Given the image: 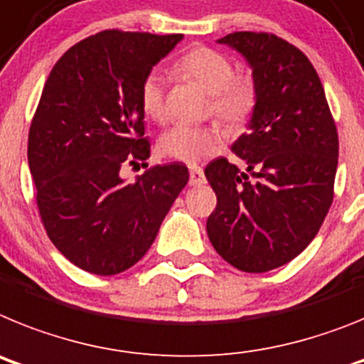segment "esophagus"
Segmentation results:
<instances>
[{"label": "esophagus", "mask_w": 364, "mask_h": 364, "mask_svg": "<svg viewBox=\"0 0 364 364\" xmlns=\"http://www.w3.org/2000/svg\"><path fill=\"white\" fill-rule=\"evenodd\" d=\"M207 181L205 179V173L200 166H191V185L192 186H200Z\"/></svg>", "instance_id": "1"}]
</instances>
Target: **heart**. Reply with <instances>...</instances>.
Wrapping results in <instances>:
<instances>
[{"label": "heart", "instance_id": "obj_1", "mask_svg": "<svg viewBox=\"0 0 364 364\" xmlns=\"http://www.w3.org/2000/svg\"><path fill=\"white\" fill-rule=\"evenodd\" d=\"M179 73L198 82L213 95V112L229 128L245 126L257 106V84L247 75H235V65L223 53L198 47L178 62ZM166 80L161 69H151L141 84V107L151 121L166 119ZM223 144L221 132L213 124H176L159 137L157 148L163 156L196 164L218 154Z\"/></svg>", "mask_w": 364, "mask_h": 364}]
</instances>
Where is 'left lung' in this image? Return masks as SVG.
<instances>
[{
	"label": "left lung",
	"mask_w": 364,
	"mask_h": 364,
	"mask_svg": "<svg viewBox=\"0 0 364 364\" xmlns=\"http://www.w3.org/2000/svg\"><path fill=\"white\" fill-rule=\"evenodd\" d=\"M218 43L247 60L257 106L230 146L247 172L218 157L205 176L218 205L207 220L221 258L245 273L291 262L317 236L333 201L339 137L308 56L267 33H232Z\"/></svg>",
	"instance_id": "left-lung-1"
}]
</instances>
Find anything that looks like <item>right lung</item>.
<instances>
[{"instance_id":"1","label":"right lung","mask_w":364,"mask_h":364,"mask_svg":"<svg viewBox=\"0 0 364 364\" xmlns=\"http://www.w3.org/2000/svg\"><path fill=\"white\" fill-rule=\"evenodd\" d=\"M181 40L102 31L65 50L43 86L27 146L38 210L55 247L87 273L137 264L188 181L183 163L134 183L121 176L122 164L150 157L141 84Z\"/></svg>"}]
</instances>
